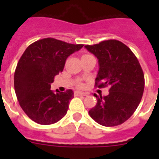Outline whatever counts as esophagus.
I'll return each mask as SVG.
<instances>
[{"label":"esophagus","mask_w":159,"mask_h":159,"mask_svg":"<svg viewBox=\"0 0 159 159\" xmlns=\"http://www.w3.org/2000/svg\"><path fill=\"white\" fill-rule=\"evenodd\" d=\"M74 95L76 97H85V96H87V93H85V92H78V91H76L74 92Z\"/></svg>","instance_id":"1"}]
</instances>
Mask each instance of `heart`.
<instances>
[{"label": "heart", "instance_id": "obj_1", "mask_svg": "<svg viewBox=\"0 0 159 159\" xmlns=\"http://www.w3.org/2000/svg\"><path fill=\"white\" fill-rule=\"evenodd\" d=\"M80 87H82V85H80Z\"/></svg>", "mask_w": 159, "mask_h": 159}]
</instances>
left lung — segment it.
<instances>
[{
  "label": "left lung",
  "mask_w": 159,
  "mask_h": 159,
  "mask_svg": "<svg viewBox=\"0 0 159 159\" xmlns=\"http://www.w3.org/2000/svg\"><path fill=\"white\" fill-rule=\"evenodd\" d=\"M85 48L96 56L99 71L95 86L109 87V95L97 96V103L89 111L96 122L107 127L126 121L140 103L144 89V75L130 48L116 39L102 41Z\"/></svg>",
  "instance_id": "1"
}]
</instances>
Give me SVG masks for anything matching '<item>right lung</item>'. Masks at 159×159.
Here are the masks:
<instances>
[{
    "label": "right lung",
    "instance_id": "right-lung-1",
    "mask_svg": "<svg viewBox=\"0 0 159 159\" xmlns=\"http://www.w3.org/2000/svg\"><path fill=\"white\" fill-rule=\"evenodd\" d=\"M82 47L46 38L31 43L24 52L16 66L14 86L20 106L32 120L51 125L67 114L73 92L54 93L51 83L62 72L67 57Z\"/></svg>",
    "mask_w": 159,
    "mask_h": 159
}]
</instances>
